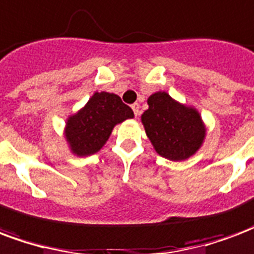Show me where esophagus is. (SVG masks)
<instances>
[{
	"mask_svg": "<svg viewBox=\"0 0 254 254\" xmlns=\"http://www.w3.org/2000/svg\"><path fill=\"white\" fill-rule=\"evenodd\" d=\"M132 110H133V113H134V116L137 117L138 114H140V105H138V103H133Z\"/></svg>",
	"mask_w": 254,
	"mask_h": 254,
	"instance_id": "esophagus-1",
	"label": "esophagus"
}]
</instances>
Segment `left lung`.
<instances>
[{"label": "left lung", "mask_w": 254, "mask_h": 254, "mask_svg": "<svg viewBox=\"0 0 254 254\" xmlns=\"http://www.w3.org/2000/svg\"><path fill=\"white\" fill-rule=\"evenodd\" d=\"M147 103L141 122L160 156L181 162L201 148L207 127L197 109L177 102L165 91L151 95Z\"/></svg>", "instance_id": "left-lung-1"}]
</instances>
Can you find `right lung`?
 <instances>
[{"label":"right lung","mask_w":254,"mask_h":254,"mask_svg":"<svg viewBox=\"0 0 254 254\" xmlns=\"http://www.w3.org/2000/svg\"><path fill=\"white\" fill-rule=\"evenodd\" d=\"M132 109L116 94L95 92L77 113L69 116L64 136L76 156H89L100 151L116 125L133 118Z\"/></svg>","instance_id":"add662e5"}]
</instances>
